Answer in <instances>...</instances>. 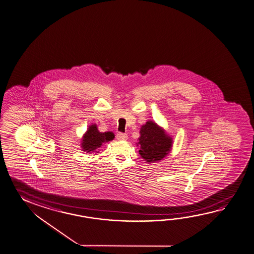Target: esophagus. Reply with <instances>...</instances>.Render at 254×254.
<instances>
[{
	"instance_id": "esophagus-1",
	"label": "esophagus",
	"mask_w": 254,
	"mask_h": 254,
	"mask_svg": "<svg viewBox=\"0 0 254 254\" xmlns=\"http://www.w3.org/2000/svg\"><path fill=\"white\" fill-rule=\"evenodd\" d=\"M117 139L120 140V141H125V140L127 139V135L119 132L117 134Z\"/></svg>"
}]
</instances>
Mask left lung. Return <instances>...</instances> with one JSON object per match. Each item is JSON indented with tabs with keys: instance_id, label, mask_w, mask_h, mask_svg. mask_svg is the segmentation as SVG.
Returning a JSON list of instances; mask_svg holds the SVG:
<instances>
[{
	"instance_id": "8db88e82",
	"label": "left lung",
	"mask_w": 254,
	"mask_h": 254,
	"mask_svg": "<svg viewBox=\"0 0 254 254\" xmlns=\"http://www.w3.org/2000/svg\"><path fill=\"white\" fill-rule=\"evenodd\" d=\"M139 154L148 163L160 161L171 151L173 139L166 131L153 121H147L140 128Z\"/></svg>"
}]
</instances>
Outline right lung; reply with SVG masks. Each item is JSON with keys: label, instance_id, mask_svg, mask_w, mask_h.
Wrapping results in <instances>:
<instances>
[{"label": "right lung", "instance_id": "1", "mask_svg": "<svg viewBox=\"0 0 254 254\" xmlns=\"http://www.w3.org/2000/svg\"><path fill=\"white\" fill-rule=\"evenodd\" d=\"M115 135L112 132H99L97 125L89 126L87 132L84 134L81 142L82 150L86 153L98 152L97 149L101 147L103 143L114 139Z\"/></svg>", "mask_w": 254, "mask_h": 254}]
</instances>
